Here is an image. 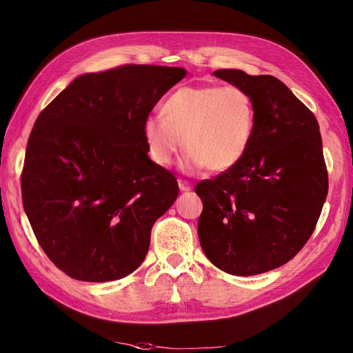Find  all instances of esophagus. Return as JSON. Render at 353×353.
Listing matches in <instances>:
<instances>
[{
    "instance_id": "esophagus-1",
    "label": "esophagus",
    "mask_w": 353,
    "mask_h": 353,
    "mask_svg": "<svg viewBox=\"0 0 353 353\" xmlns=\"http://www.w3.org/2000/svg\"><path fill=\"white\" fill-rule=\"evenodd\" d=\"M178 185H179L181 191H190L191 188H193V185H191L185 179H178Z\"/></svg>"
}]
</instances>
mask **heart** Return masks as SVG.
<instances>
[{"mask_svg": "<svg viewBox=\"0 0 353 353\" xmlns=\"http://www.w3.org/2000/svg\"><path fill=\"white\" fill-rule=\"evenodd\" d=\"M254 125V103L244 88L199 85L170 94L162 105V116L144 121L143 134L157 166H169L184 145L185 170L208 168L225 172L248 153Z\"/></svg>", "mask_w": 353, "mask_h": 353, "instance_id": "1", "label": "heart"}]
</instances>
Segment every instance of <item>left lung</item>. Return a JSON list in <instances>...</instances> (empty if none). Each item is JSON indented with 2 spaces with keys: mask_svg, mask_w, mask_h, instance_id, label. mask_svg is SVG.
Returning a JSON list of instances; mask_svg holds the SVG:
<instances>
[{
  "mask_svg": "<svg viewBox=\"0 0 353 353\" xmlns=\"http://www.w3.org/2000/svg\"><path fill=\"white\" fill-rule=\"evenodd\" d=\"M213 74L252 95L256 125L240 163L194 188L203 201L200 245L228 274L268 272L294 258L321 215L328 175L319 125L271 74L239 69Z\"/></svg>",
  "mask_w": 353,
  "mask_h": 353,
  "instance_id": "obj_1",
  "label": "left lung"
}]
</instances>
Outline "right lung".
<instances>
[{"label": "right lung", "instance_id": "right-lung-1", "mask_svg": "<svg viewBox=\"0 0 353 353\" xmlns=\"http://www.w3.org/2000/svg\"><path fill=\"white\" fill-rule=\"evenodd\" d=\"M183 68L126 65L70 82L34 125L22 172L23 208L59 270L104 283L140 266L153 223L178 183L147 156L143 125Z\"/></svg>", "mask_w": 353, "mask_h": 353}]
</instances>
